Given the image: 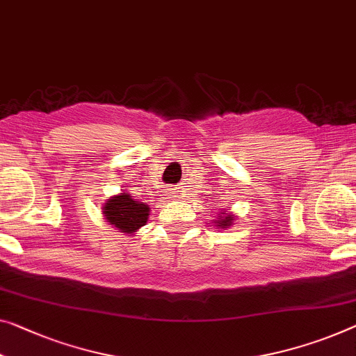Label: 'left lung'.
<instances>
[{
  "label": "left lung",
  "instance_id": "1",
  "mask_svg": "<svg viewBox=\"0 0 356 356\" xmlns=\"http://www.w3.org/2000/svg\"><path fill=\"white\" fill-rule=\"evenodd\" d=\"M222 215H224V218H222L221 222L218 220V224H220V227H226V226H229V224L234 221V216L232 215H226V213H222Z\"/></svg>",
  "mask_w": 356,
  "mask_h": 356
}]
</instances>
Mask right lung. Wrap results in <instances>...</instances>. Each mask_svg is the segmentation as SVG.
I'll list each match as a JSON object with an SVG mask.
<instances>
[{
  "mask_svg": "<svg viewBox=\"0 0 356 356\" xmlns=\"http://www.w3.org/2000/svg\"><path fill=\"white\" fill-rule=\"evenodd\" d=\"M103 213L109 224L116 226L121 232L132 234L146 224L147 216H149V207L122 193L121 195L111 197L106 202L103 207Z\"/></svg>",
  "mask_w": 356,
  "mask_h": 356,
  "instance_id": "right-lung-1",
  "label": "right lung"
}]
</instances>
